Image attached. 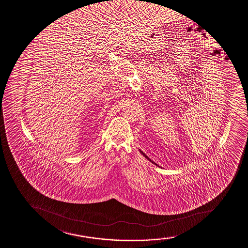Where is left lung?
I'll list each match as a JSON object with an SVG mask.
<instances>
[{
	"label": "left lung",
	"instance_id": "left-lung-1",
	"mask_svg": "<svg viewBox=\"0 0 248 248\" xmlns=\"http://www.w3.org/2000/svg\"><path fill=\"white\" fill-rule=\"evenodd\" d=\"M140 152H141V154H142L143 155H144V156H145V158H146V159H148L149 160H150V161H151V162L154 163V162H153V161H152V160H151V159H150V158H149L148 156H147V155H146L144 154V153H143L142 151H140ZM154 164H155V163H154ZM155 165H156V164H155Z\"/></svg>",
	"mask_w": 248,
	"mask_h": 248
}]
</instances>
